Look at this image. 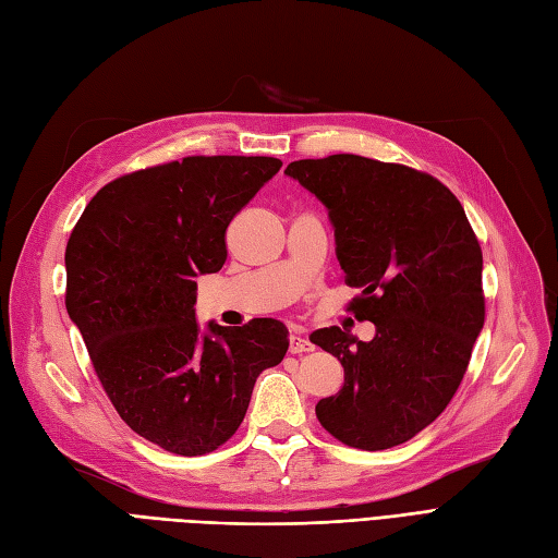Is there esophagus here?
<instances>
[{
  "label": "esophagus",
  "instance_id": "34e87169",
  "mask_svg": "<svg viewBox=\"0 0 558 558\" xmlns=\"http://www.w3.org/2000/svg\"><path fill=\"white\" fill-rule=\"evenodd\" d=\"M313 343L308 338H303L301 333H290V352L292 354H303V352H311Z\"/></svg>",
  "mask_w": 558,
  "mask_h": 558
}]
</instances>
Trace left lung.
Here are the masks:
<instances>
[{
  "label": "left lung",
  "instance_id": "obj_1",
  "mask_svg": "<svg viewBox=\"0 0 558 558\" xmlns=\"http://www.w3.org/2000/svg\"><path fill=\"white\" fill-rule=\"evenodd\" d=\"M284 173L325 204L352 311L371 340L338 327L311 340L345 383L317 401L319 424L366 452L397 447L452 401L484 325L482 250L463 206L434 175L359 155L292 161Z\"/></svg>",
  "mask_w": 558,
  "mask_h": 558
}]
</instances>
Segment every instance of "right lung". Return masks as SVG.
<instances>
[{
    "instance_id": "right-lung-1",
    "label": "right lung",
    "mask_w": 558,
    "mask_h": 558,
    "mask_svg": "<svg viewBox=\"0 0 558 558\" xmlns=\"http://www.w3.org/2000/svg\"><path fill=\"white\" fill-rule=\"evenodd\" d=\"M280 167L215 155L122 175L69 236L66 313L118 415L167 452L199 457L227 442L259 373L290 348L278 319L202 329L194 315L196 276L220 271L233 215Z\"/></svg>"
}]
</instances>
